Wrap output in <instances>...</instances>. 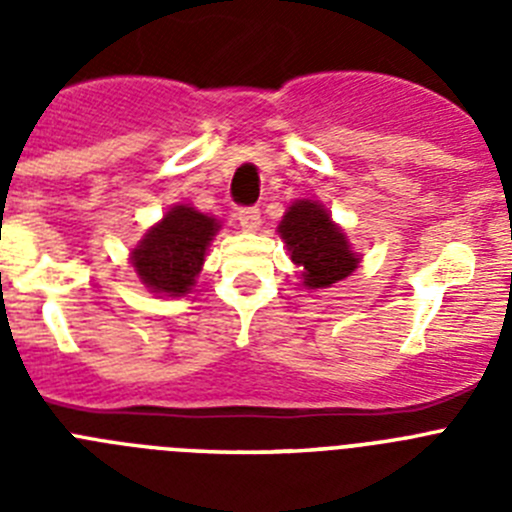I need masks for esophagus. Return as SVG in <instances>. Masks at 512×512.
Returning a JSON list of instances; mask_svg holds the SVG:
<instances>
[{
	"mask_svg": "<svg viewBox=\"0 0 512 512\" xmlns=\"http://www.w3.org/2000/svg\"><path fill=\"white\" fill-rule=\"evenodd\" d=\"M238 223H241V228L246 230V233H256L261 225V212L256 210V207H243V210L238 212Z\"/></svg>",
	"mask_w": 512,
	"mask_h": 512,
	"instance_id": "34e87169",
	"label": "esophagus"
}]
</instances>
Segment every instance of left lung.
Listing matches in <instances>:
<instances>
[{"instance_id": "1", "label": "left lung", "mask_w": 512, "mask_h": 512, "mask_svg": "<svg viewBox=\"0 0 512 512\" xmlns=\"http://www.w3.org/2000/svg\"><path fill=\"white\" fill-rule=\"evenodd\" d=\"M292 264L300 266L302 287L325 289L354 274L361 256L348 241L346 230L315 200H295L277 228Z\"/></svg>"}]
</instances>
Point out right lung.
<instances>
[{"label": "right lung", "mask_w": 512, "mask_h": 512, "mask_svg": "<svg viewBox=\"0 0 512 512\" xmlns=\"http://www.w3.org/2000/svg\"><path fill=\"white\" fill-rule=\"evenodd\" d=\"M220 228L223 225L217 217L205 215L197 207H169L130 251V264L140 284L158 297L189 295Z\"/></svg>", "instance_id": "1"}]
</instances>
